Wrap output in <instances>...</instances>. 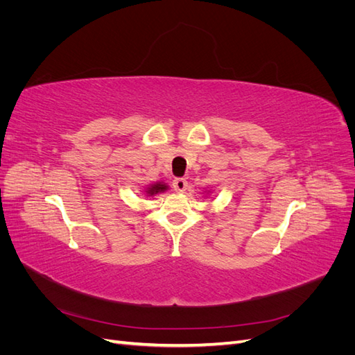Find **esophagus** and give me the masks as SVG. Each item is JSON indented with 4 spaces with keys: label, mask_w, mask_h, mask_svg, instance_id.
<instances>
[{
    "label": "esophagus",
    "mask_w": 355,
    "mask_h": 355,
    "mask_svg": "<svg viewBox=\"0 0 355 355\" xmlns=\"http://www.w3.org/2000/svg\"><path fill=\"white\" fill-rule=\"evenodd\" d=\"M187 187H188V182L184 178H176L173 180V188L176 192H185Z\"/></svg>",
    "instance_id": "1"
}]
</instances>
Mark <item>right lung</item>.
I'll return each instance as SVG.
<instances>
[{
    "instance_id": "add662e5",
    "label": "right lung",
    "mask_w": 355,
    "mask_h": 355,
    "mask_svg": "<svg viewBox=\"0 0 355 355\" xmlns=\"http://www.w3.org/2000/svg\"><path fill=\"white\" fill-rule=\"evenodd\" d=\"M168 189V185L164 184V182H155V184L148 185L145 188V194L146 197H154L155 194H159V192H166Z\"/></svg>"
}]
</instances>
